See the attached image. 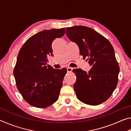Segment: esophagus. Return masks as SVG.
I'll return each instance as SVG.
<instances>
[{"mask_svg": "<svg viewBox=\"0 0 131 131\" xmlns=\"http://www.w3.org/2000/svg\"><path fill=\"white\" fill-rule=\"evenodd\" d=\"M67 72H72V68L70 67L67 68Z\"/></svg>", "mask_w": 131, "mask_h": 131, "instance_id": "esophagus-1", "label": "esophagus"}]
</instances>
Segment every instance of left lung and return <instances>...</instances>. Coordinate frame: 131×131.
I'll return each mask as SVG.
<instances>
[{"instance_id":"8db88e82","label":"left lung","mask_w":131,"mask_h":131,"mask_svg":"<svg viewBox=\"0 0 131 131\" xmlns=\"http://www.w3.org/2000/svg\"><path fill=\"white\" fill-rule=\"evenodd\" d=\"M66 34L91 66L88 73L73 70L77 77L73 85L77 97L87 105H100L109 98L118 83L119 67L114 48L107 39L87 26L66 28Z\"/></svg>"}]
</instances>
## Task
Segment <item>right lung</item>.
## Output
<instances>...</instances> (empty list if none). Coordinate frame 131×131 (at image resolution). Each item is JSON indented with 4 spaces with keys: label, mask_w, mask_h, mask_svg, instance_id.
I'll use <instances>...</instances> for the list:
<instances>
[{
    "label": "right lung",
    "mask_w": 131,
    "mask_h": 131,
    "mask_svg": "<svg viewBox=\"0 0 131 131\" xmlns=\"http://www.w3.org/2000/svg\"><path fill=\"white\" fill-rule=\"evenodd\" d=\"M65 33V28L42 30L29 38L19 50L14 75L18 90L30 105L44 108L58 99L66 69L47 65L48 57L53 55V40Z\"/></svg>",
    "instance_id": "1"
}]
</instances>
